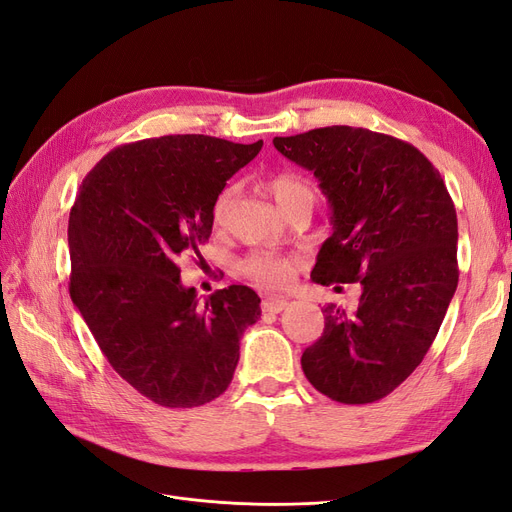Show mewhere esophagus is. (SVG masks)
I'll use <instances>...</instances> for the list:
<instances>
[{"label":"esophagus","mask_w":512,"mask_h":512,"mask_svg":"<svg viewBox=\"0 0 512 512\" xmlns=\"http://www.w3.org/2000/svg\"><path fill=\"white\" fill-rule=\"evenodd\" d=\"M287 306H289V302L285 298H266L261 302V310L272 312V315H276V312H283Z\"/></svg>","instance_id":"1"}]
</instances>
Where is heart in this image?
I'll use <instances>...</instances> for the list:
<instances>
[{
  "mask_svg": "<svg viewBox=\"0 0 512 512\" xmlns=\"http://www.w3.org/2000/svg\"><path fill=\"white\" fill-rule=\"evenodd\" d=\"M266 187L272 193L276 204L280 206L285 214L298 210V208H310L317 202V189L310 183L308 178L293 174V172H278L272 174L266 180ZM234 189L227 187L214 202V221L221 223L227 214L229 204H232ZM300 259L285 253H274V251H253L244 255L238 263V270L242 276H246L253 283L261 287H287L291 280L298 274Z\"/></svg>",
  "mask_w": 512,
  "mask_h": 512,
  "instance_id": "heart-1",
  "label": "heart"
}]
</instances>
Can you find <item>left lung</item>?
Here are the masks:
<instances>
[{
    "label": "left lung",
    "mask_w": 512,
    "mask_h": 512,
    "mask_svg": "<svg viewBox=\"0 0 512 512\" xmlns=\"http://www.w3.org/2000/svg\"><path fill=\"white\" fill-rule=\"evenodd\" d=\"M315 172L334 234L317 255L319 285L359 283L355 312L327 304L321 338L302 355L310 385L342 404L385 398L415 372L457 289V214L419 148L364 127L274 138Z\"/></svg>",
    "instance_id": "8db88e82"
}]
</instances>
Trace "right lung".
Listing matches in <instances>:
<instances>
[{"label":"right lung","mask_w":512,"mask_h":512,"mask_svg":"<svg viewBox=\"0 0 512 512\" xmlns=\"http://www.w3.org/2000/svg\"><path fill=\"white\" fill-rule=\"evenodd\" d=\"M263 142L185 134L117 146L85 176L70 212V295L108 364L151 402L193 408L229 387L259 295H208L180 283L178 259L200 257L225 183Z\"/></svg>","instance_id":"right-lung-1"}]
</instances>
